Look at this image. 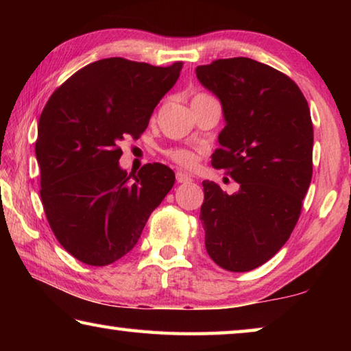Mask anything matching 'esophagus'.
I'll list each match as a JSON object with an SVG mask.
<instances>
[{
    "instance_id": "1",
    "label": "esophagus",
    "mask_w": 351,
    "mask_h": 351,
    "mask_svg": "<svg viewBox=\"0 0 351 351\" xmlns=\"http://www.w3.org/2000/svg\"><path fill=\"white\" fill-rule=\"evenodd\" d=\"M176 181L178 182H190L192 181V176L184 173V171H176Z\"/></svg>"
}]
</instances>
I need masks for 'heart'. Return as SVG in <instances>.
<instances>
[{"instance_id":"b5f03b06","label":"heart","mask_w":351,"mask_h":351,"mask_svg":"<svg viewBox=\"0 0 351 351\" xmlns=\"http://www.w3.org/2000/svg\"><path fill=\"white\" fill-rule=\"evenodd\" d=\"M199 96H204V94H198V96H195V97H199ZM167 154L171 159H173L175 162L182 165V167H192V165L197 162V156H195L192 152L182 150V148H176V150H169Z\"/></svg>"}]
</instances>
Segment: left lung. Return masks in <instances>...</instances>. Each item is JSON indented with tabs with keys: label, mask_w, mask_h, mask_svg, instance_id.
<instances>
[{
	"label": "left lung",
	"mask_w": 351,
	"mask_h": 351,
	"mask_svg": "<svg viewBox=\"0 0 351 351\" xmlns=\"http://www.w3.org/2000/svg\"><path fill=\"white\" fill-rule=\"evenodd\" d=\"M195 73L226 123L212 167L240 184L228 195L203 181L206 251L223 269L251 271L280 251L299 219L313 176L310 106L288 75L252 58H223Z\"/></svg>",
	"instance_id": "left-lung-1"
}]
</instances>
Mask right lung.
Masks as SVG:
<instances>
[{
  "label": "right lung",
  "instance_id": "right-lung-1",
  "mask_svg": "<svg viewBox=\"0 0 351 351\" xmlns=\"http://www.w3.org/2000/svg\"><path fill=\"white\" fill-rule=\"evenodd\" d=\"M181 69V62L161 68L104 58L47 100L35 142L40 197L58 243L83 263L105 266L132 251L173 187V170L159 162L128 175L119 145L145 132Z\"/></svg>",
  "mask_w": 351,
  "mask_h": 351
}]
</instances>
